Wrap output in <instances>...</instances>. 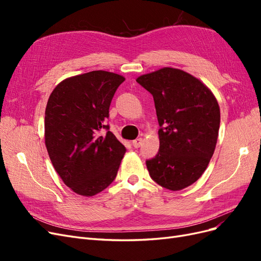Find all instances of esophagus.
<instances>
[{
	"mask_svg": "<svg viewBox=\"0 0 261 261\" xmlns=\"http://www.w3.org/2000/svg\"><path fill=\"white\" fill-rule=\"evenodd\" d=\"M143 138H137L135 140H133V146L135 148H139L141 146V144H143Z\"/></svg>",
	"mask_w": 261,
	"mask_h": 261,
	"instance_id": "34e87169",
	"label": "esophagus"
}]
</instances>
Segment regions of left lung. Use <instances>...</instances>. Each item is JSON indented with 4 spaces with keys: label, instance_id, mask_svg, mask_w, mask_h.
Segmentation results:
<instances>
[{
    "label": "left lung",
    "instance_id": "obj_1",
    "mask_svg": "<svg viewBox=\"0 0 261 261\" xmlns=\"http://www.w3.org/2000/svg\"><path fill=\"white\" fill-rule=\"evenodd\" d=\"M136 82L152 94L160 125V148L147 160L151 178L170 191L194 184L215 152L220 108L215 94L184 70L163 67Z\"/></svg>",
    "mask_w": 261,
    "mask_h": 261
}]
</instances>
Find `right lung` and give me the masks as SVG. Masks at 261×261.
I'll return each mask as SVG.
<instances>
[{
    "instance_id": "obj_1",
    "label": "right lung",
    "mask_w": 261,
    "mask_h": 261,
    "mask_svg": "<svg viewBox=\"0 0 261 261\" xmlns=\"http://www.w3.org/2000/svg\"><path fill=\"white\" fill-rule=\"evenodd\" d=\"M124 81L118 74L93 70L66 78L50 94L44 116L45 147L55 171L78 195L94 196L116 177L126 148L109 130L106 120Z\"/></svg>"
}]
</instances>
